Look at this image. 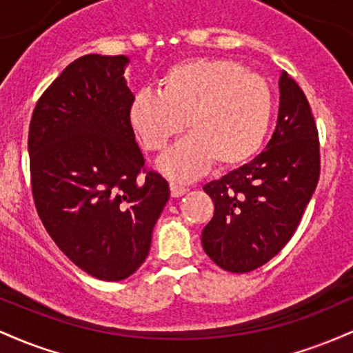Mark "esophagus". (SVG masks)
I'll return each instance as SVG.
<instances>
[{"instance_id":"obj_1","label":"esophagus","mask_w":353,"mask_h":353,"mask_svg":"<svg viewBox=\"0 0 353 353\" xmlns=\"http://www.w3.org/2000/svg\"><path fill=\"white\" fill-rule=\"evenodd\" d=\"M185 190H188V189H185L184 185L174 184V182H171V196H172V197H181V196H184Z\"/></svg>"}]
</instances>
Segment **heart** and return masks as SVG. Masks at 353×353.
<instances>
[{
    "label": "heart",
    "instance_id": "b5f03b06",
    "mask_svg": "<svg viewBox=\"0 0 353 353\" xmlns=\"http://www.w3.org/2000/svg\"><path fill=\"white\" fill-rule=\"evenodd\" d=\"M274 96L262 76L232 59L196 58L174 64L159 79V92L139 91L129 119L145 149L164 151L185 128L190 134L157 163L172 179L189 181L216 164H245L264 144Z\"/></svg>",
    "mask_w": 353,
    "mask_h": 353
}]
</instances>
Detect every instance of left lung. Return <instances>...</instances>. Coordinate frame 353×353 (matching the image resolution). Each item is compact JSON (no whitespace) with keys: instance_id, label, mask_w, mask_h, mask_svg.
Masks as SVG:
<instances>
[{"instance_id":"obj_1","label":"left lung","mask_w":353,"mask_h":353,"mask_svg":"<svg viewBox=\"0 0 353 353\" xmlns=\"http://www.w3.org/2000/svg\"><path fill=\"white\" fill-rule=\"evenodd\" d=\"M279 92L277 128L265 151L204 185L214 217L202 247L228 272H250L281 252L317 188L319 134L309 101L285 71Z\"/></svg>"}]
</instances>
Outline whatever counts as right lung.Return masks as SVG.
Segmentation results:
<instances>
[{
	"label": "right lung",
	"mask_w": 353,
	"mask_h": 353,
	"mask_svg": "<svg viewBox=\"0 0 353 353\" xmlns=\"http://www.w3.org/2000/svg\"><path fill=\"white\" fill-rule=\"evenodd\" d=\"M128 56L86 54L52 81L28 136L34 204L56 245L99 281L128 279L151 249L169 184L144 171Z\"/></svg>",
	"instance_id": "right-lung-1"
}]
</instances>
